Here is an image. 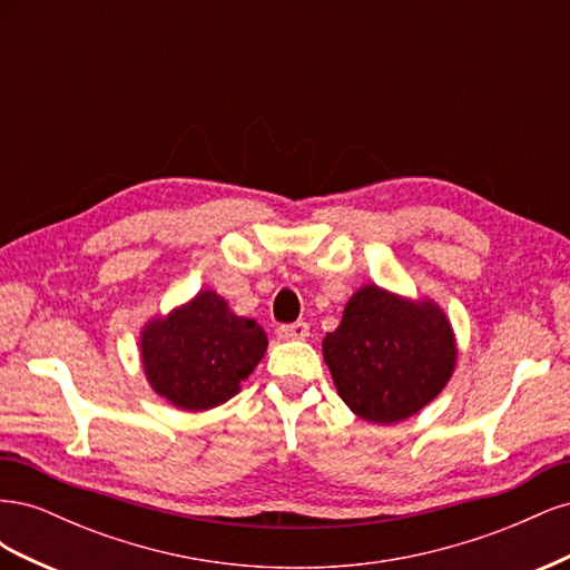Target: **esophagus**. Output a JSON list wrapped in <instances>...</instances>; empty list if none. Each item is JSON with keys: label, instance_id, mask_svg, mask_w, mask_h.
<instances>
[{"label": "esophagus", "instance_id": "obj_1", "mask_svg": "<svg viewBox=\"0 0 570 570\" xmlns=\"http://www.w3.org/2000/svg\"><path fill=\"white\" fill-rule=\"evenodd\" d=\"M275 335H278V340H283V342H289V340H304V337H308V323L297 321V323H285V325H278V327H275Z\"/></svg>", "mask_w": 570, "mask_h": 570}]
</instances>
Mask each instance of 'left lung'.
<instances>
[{
	"instance_id": "8db88e82",
	"label": "left lung",
	"mask_w": 570,
	"mask_h": 570,
	"mask_svg": "<svg viewBox=\"0 0 570 570\" xmlns=\"http://www.w3.org/2000/svg\"><path fill=\"white\" fill-rule=\"evenodd\" d=\"M342 402L358 419L392 425L450 383L456 340L450 318L430 299H406L377 285L356 289L335 333L323 340Z\"/></svg>"
}]
</instances>
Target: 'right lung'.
<instances>
[{
	"label": "right lung",
	"mask_w": 570,
	"mask_h": 570,
	"mask_svg": "<svg viewBox=\"0 0 570 570\" xmlns=\"http://www.w3.org/2000/svg\"><path fill=\"white\" fill-rule=\"evenodd\" d=\"M268 347L264 327L235 316L214 289H202L140 333L142 368L151 390L183 411L228 402Z\"/></svg>",
	"instance_id": "obj_1"
}]
</instances>
